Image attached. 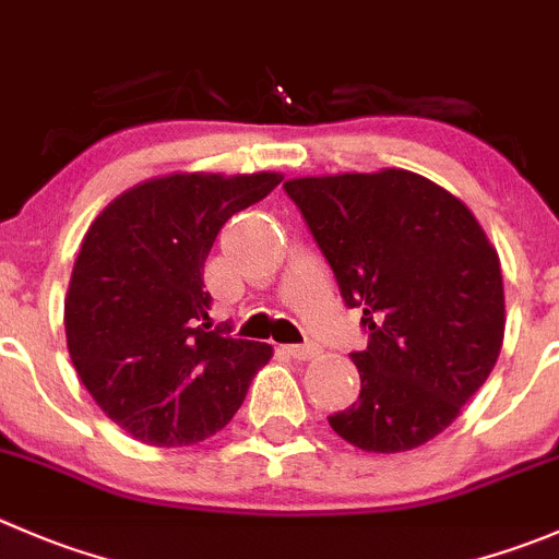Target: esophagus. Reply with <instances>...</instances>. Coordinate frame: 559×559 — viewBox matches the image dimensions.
Masks as SVG:
<instances>
[{
  "mask_svg": "<svg viewBox=\"0 0 559 559\" xmlns=\"http://www.w3.org/2000/svg\"><path fill=\"white\" fill-rule=\"evenodd\" d=\"M286 355H292L295 360H313V357L319 355V346L317 344H292V346H284Z\"/></svg>",
  "mask_w": 559,
  "mask_h": 559,
  "instance_id": "34e87169",
  "label": "esophagus"
}]
</instances>
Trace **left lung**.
Here are the masks:
<instances>
[{
  "mask_svg": "<svg viewBox=\"0 0 559 559\" xmlns=\"http://www.w3.org/2000/svg\"><path fill=\"white\" fill-rule=\"evenodd\" d=\"M368 346L360 399L330 415L341 440L401 453L448 429L489 379L506 335L497 248L467 204L406 169L286 180Z\"/></svg>",
  "mask_w": 559,
  "mask_h": 559,
  "instance_id": "left-lung-1",
  "label": "left lung"
}]
</instances>
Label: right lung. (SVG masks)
Returning a JSON list of instances; mask_svg holds the SVG:
<instances>
[{"instance_id": "1", "label": "right lung", "mask_w": 559, "mask_h": 559, "mask_svg": "<svg viewBox=\"0 0 559 559\" xmlns=\"http://www.w3.org/2000/svg\"><path fill=\"white\" fill-rule=\"evenodd\" d=\"M284 175L177 171L119 193L86 229L64 297L81 382L119 429L158 448L207 440L273 346L210 330L204 262L221 226Z\"/></svg>"}]
</instances>
